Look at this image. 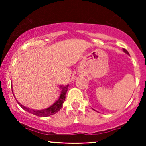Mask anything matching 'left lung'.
Wrapping results in <instances>:
<instances>
[{"label": "left lung", "instance_id": "8db88e82", "mask_svg": "<svg viewBox=\"0 0 146 146\" xmlns=\"http://www.w3.org/2000/svg\"><path fill=\"white\" fill-rule=\"evenodd\" d=\"M123 51H124V52L126 53V54H127L128 55H129V53L128 52V51H127V50H126V49H125V48H123Z\"/></svg>", "mask_w": 146, "mask_h": 146}]
</instances>
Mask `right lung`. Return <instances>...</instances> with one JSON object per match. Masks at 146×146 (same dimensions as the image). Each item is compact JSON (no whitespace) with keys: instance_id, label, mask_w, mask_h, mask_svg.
Returning <instances> with one entry per match:
<instances>
[{"instance_id":"obj_1","label":"right lung","mask_w":146,"mask_h":146,"mask_svg":"<svg viewBox=\"0 0 146 146\" xmlns=\"http://www.w3.org/2000/svg\"><path fill=\"white\" fill-rule=\"evenodd\" d=\"M12 88V87H11ZM68 85H67L66 86H60V88H61V95H60L59 98L58 99V100H56L51 107H48V108L44 109L43 110H31V109L28 108V107H25V106L23 105V104H20L18 101L16 100V101L19 104H20V107L23 109L24 110H25L27 112L31 113V114H34V115L38 116V117H48V116L53 115V114H55L56 113L58 112L60 110L62 107L63 104H64L65 99H66V92H67L68 90ZM13 91V90H12ZM15 97V95H14Z\"/></svg>"}]
</instances>
